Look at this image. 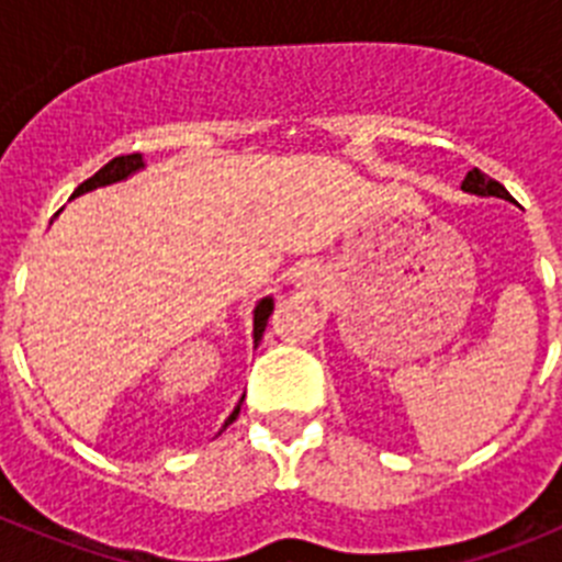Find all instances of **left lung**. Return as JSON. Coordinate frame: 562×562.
<instances>
[{
    "mask_svg": "<svg viewBox=\"0 0 562 562\" xmlns=\"http://www.w3.org/2000/svg\"><path fill=\"white\" fill-rule=\"evenodd\" d=\"M461 188H464L467 193H479V196H501V200H509V191H506L498 180H493V177H486L484 171H479V168L467 171Z\"/></svg>",
    "mask_w": 562,
    "mask_h": 562,
    "instance_id": "obj_1",
    "label": "left lung"
}]
</instances>
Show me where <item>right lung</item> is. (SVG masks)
Instances as JSON below:
<instances>
[{
  "instance_id": "right-lung-1",
  "label": "right lung",
  "mask_w": 562,
  "mask_h": 562,
  "mask_svg": "<svg viewBox=\"0 0 562 562\" xmlns=\"http://www.w3.org/2000/svg\"><path fill=\"white\" fill-rule=\"evenodd\" d=\"M137 168H143V157H140V154H123V157H114V160H109L106 166L101 168V171L92 173L89 180H83L81 186L76 188V193H72V196H78V193L92 191V188L109 186V182L126 180L128 173H134V171H137ZM270 315H272V297H265V301H261V304L256 306V315H252V340H256V342L261 340V335H265L267 317H270ZM238 408H241V405H236V411H233V414L227 416L225 428H227V425H231L233 419H236Z\"/></svg>"
}]
</instances>
